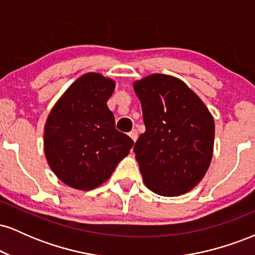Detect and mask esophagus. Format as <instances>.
Listing matches in <instances>:
<instances>
[{"mask_svg": "<svg viewBox=\"0 0 255 255\" xmlns=\"http://www.w3.org/2000/svg\"><path fill=\"white\" fill-rule=\"evenodd\" d=\"M128 135L131 137V140H133V141H135V140L137 139V131H136V129H131L129 133H128Z\"/></svg>", "mask_w": 255, "mask_h": 255, "instance_id": "34e87169", "label": "esophagus"}]
</instances>
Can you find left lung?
<instances>
[{"label": "left lung", "mask_w": 255, "mask_h": 255, "mask_svg": "<svg viewBox=\"0 0 255 255\" xmlns=\"http://www.w3.org/2000/svg\"><path fill=\"white\" fill-rule=\"evenodd\" d=\"M145 133L134 145L150 191L177 197L206 174L213 153L215 121L206 105L180 79L152 74L134 83Z\"/></svg>", "instance_id": "1"}]
</instances>
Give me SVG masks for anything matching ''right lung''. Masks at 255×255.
<instances>
[{"mask_svg":"<svg viewBox=\"0 0 255 255\" xmlns=\"http://www.w3.org/2000/svg\"><path fill=\"white\" fill-rule=\"evenodd\" d=\"M115 83L98 73L74 81L54 105L44 128V151L55 175L73 188L90 191L111 176L133 140L115 128L107 102Z\"/></svg>","mask_w":255,"mask_h":255,"instance_id":"add662e5","label":"right lung"}]
</instances>
